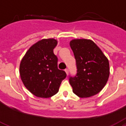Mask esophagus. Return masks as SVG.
I'll return each mask as SVG.
<instances>
[{"mask_svg": "<svg viewBox=\"0 0 126 126\" xmlns=\"http://www.w3.org/2000/svg\"><path fill=\"white\" fill-rule=\"evenodd\" d=\"M65 72H66V73H67V76H68V75H69V69H66L65 70Z\"/></svg>", "mask_w": 126, "mask_h": 126, "instance_id": "34e87169", "label": "esophagus"}]
</instances>
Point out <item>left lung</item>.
<instances>
[{"instance_id":"left-lung-1","label":"left lung","mask_w":126,"mask_h":126,"mask_svg":"<svg viewBox=\"0 0 126 126\" xmlns=\"http://www.w3.org/2000/svg\"><path fill=\"white\" fill-rule=\"evenodd\" d=\"M77 63V73L70 77L69 83L74 94L81 98L99 93L109 77V60L94 41L74 39L70 42Z\"/></svg>"}]
</instances>
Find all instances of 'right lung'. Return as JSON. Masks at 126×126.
Returning a JSON list of instances; mask_svg holds the SVG:
<instances>
[{"label": "right lung", "mask_w": 126, "mask_h": 126, "mask_svg": "<svg viewBox=\"0 0 126 126\" xmlns=\"http://www.w3.org/2000/svg\"><path fill=\"white\" fill-rule=\"evenodd\" d=\"M57 41L53 38L42 39L28 49L19 66L21 79L34 95L48 98L59 91L67 75L57 68V57L53 49Z\"/></svg>", "instance_id": "add662e5"}]
</instances>
